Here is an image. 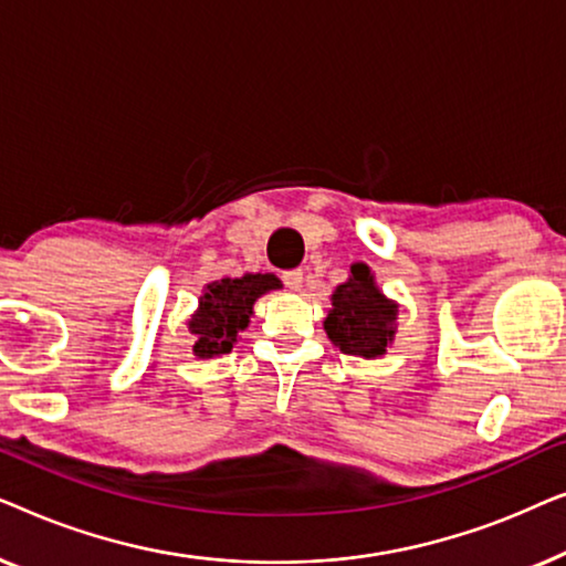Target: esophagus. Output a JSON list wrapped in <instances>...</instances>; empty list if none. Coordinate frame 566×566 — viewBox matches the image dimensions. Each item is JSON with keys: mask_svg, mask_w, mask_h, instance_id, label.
<instances>
[{"mask_svg": "<svg viewBox=\"0 0 566 566\" xmlns=\"http://www.w3.org/2000/svg\"><path fill=\"white\" fill-rule=\"evenodd\" d=\"M283 283L285 289L301 291V285H304V270H289V273H283Z\"/></svg>", "mask_w": 566, "mask_h": 566, "instance_id": "obj_1", "label": "esophagus"}]
</instances>
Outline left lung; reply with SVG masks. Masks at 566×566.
Listing matches in <instances>:
<instances>
[{"label":"left lung","mask_w":566,"mask_h":566,"mask_svg":"<svg viewBox=\"0 0 566 566\" xmlns=\"http://www.w3.org/2000/svg\"><path fill=\"white\" fill-rule=\"evenodd\" d=\"M332 308L324 332L345 355L374 360L386 355L397 337L399 304L378 289L374 270L366 262L350 265V275L332 293Z\"/></svg>","instance_id":"left-lung-1"}]
</instances>
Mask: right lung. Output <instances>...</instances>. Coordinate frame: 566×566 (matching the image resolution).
<instances>
[{"label":"right lung","instance_id":"add662e5","mask_svg":"<svg viewBox=\"0 0 566 566\" xmlns=\"http://www.w3.org/2000/svg\"><path fill=\"white\" fill-rule=\"evenodd\" d=\"M275 289H281V281L273 273H244L208 283L188 319L190 335L196 337L192 355L211 360L231 353L239 335L250 327L254 301Z\"/></svg>","mask_w":566,"mask_h":566}]
</instances>
